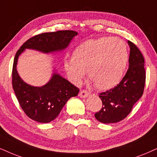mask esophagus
Listing matches in <instances>:
<instances>
[{"label":"esophagus","mask_w":157,"mask_h":157,"mask_svg":"<svg viewBox=\"0 0 157 157\" xmlns=\"http://www.w3.org/2000/svg\"><path fill=\"white\" fill-rule=\"evenodd\" d=\"M88 95H89L88 91L86 90H80V93H79V96H80V97H81V98H86V97L88 96Z\"/></svg>","instance_id":"1"}]
</instances>
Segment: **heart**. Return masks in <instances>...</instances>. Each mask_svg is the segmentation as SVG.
<instances>
[{
  "mask_svg": "<svg viewBox=\"0 0 157 157\" xmlns=\"http://www.w3.org/2000/svg\"><path fill=\"white\" fill-rule=\"evenodd\" d=\"M128 61L124 41L117 37H101L79 45L73 51L72 59L65 60L64 69L75 83L80 82L85 72H88L97 88L109 90L120 82Z\"/></svg>",
  "mask_w": 157,
  "mask_h": 157,
  "instance_id": "b5f03b06",
  "label": "heart"
}]
</instances>
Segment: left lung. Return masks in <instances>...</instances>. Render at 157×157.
I'll return each mask as SVG.
<instances>
[{
	"instance_id": "8db88e82",
	"label": "left lung",
	"mask_w": 157,
	"mask_h": 157,
	"mask_svg": "<svg viewBox=\"0 0 157 157\" xmlns=\"http://www.w3.org/2000/svg\"><path fill=\"white\" fill-rule=\"evenodd\" d=\"M128 42L130 51L129 68L125 75L117 86L98 96L103 105L101 110L95 114V117L102 123L109 124L124 120L144 93L146 82L144 58L133 43Z\"/></svg>"
}]
</instances>
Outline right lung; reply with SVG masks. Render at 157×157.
Returning <instances> with one entry per match:
<instances>
[{
    "mask_svg": "<svg viewBox=\"0 0 157 157\" xmlns=\"http://www.w3.org/2000/svg\"><path fill=\"white\" fill-rule=\"evenodd\" d=\"M77 34L73 30H61L37 35L27 40L16 53L12 69L13 89L22 110L32 120L40 123L55 120L67 101L77 96L80 90L57 73L42 87L27 84L17 71L19 55L26 48L46 53L64 50Z\"/></svg>",
    "mask_w": 157,
    "mask_h": 157,
    "instance_id": "add662e5",
    "label": "right lung"
}]
</instances>
